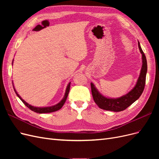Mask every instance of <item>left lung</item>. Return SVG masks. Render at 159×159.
I'll return each instance as SVG.
<instances>
[{
  "label": "left lung",
  "instance_id": "obj_1",
  "mask_svg": "<svg viewBox=\"0 0 159 159\" xmlns=\"http://www.w3.org/2000/svg\"><path fill=\"white\" fill-rule=\"evenodd\" d=\"M138 46L139 50H140L142 54L143 65L140 75L139 77L135 86L127 94L117 99L105 98L103 95L99 93L93 83H91V93H92L93 100L99 108L107 111H112L115 112L121 111H123L129 107L141 95L145 85L146 75L147 71V62L146 56L141 49L139 42H138Z\"/></svg>",
  "mask_w": 159,
  "mask_h": 159
}]
</instances>
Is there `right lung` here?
Instances as JSON below:
<instances>
[{"instance_id": "add662e5", "label": "right lung", "mask_w": 159, "mask_h": 159, "mask_svg": "<svg viewBox=\"0 0 159 159\" xmlns=\"http://www.w3.org/2000/svg\"><path fill=\"white\" fill-rule=\"evenodd\" d=\"M70 82L68 85V86H67V88H66V93H65V95L64 97L63 98V99H61V102L60 103H58L57 104L54 105V106H51V107H34L32 106V105H30L28 104V103H26L25 101H24L20 95H19L18 94V93L16 92V91L15 90V89H14V91H15L16 94L17 95L18 97L20 99V100L22 101V102H23V103L25 104L26 106L29 108L30 109H31L32 111H34L36 113H52V112H54V111H56L60 109L62 106H63L64 104L65 103L66 101V99L67 98H68V93H69V91H70Z\"/></svg>"}]
</instances>
